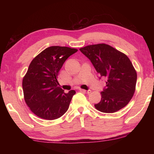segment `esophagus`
Here are the masks:
<instances>
[{
  "instance_id": "34e87169",
  "label": "esophagus",
  "mask_w": 154,
  "mask_h": 154,
  "mask_svg": "<svg viewBox=\"0 0 154 154\" xmlns=\"http://www.w3.org/2000/svg\"><path fill=\"white\" fill-rule=\"evenodd\" d=\"M79 91H80V92H85V93H87V94H90L91 92L90 90H83V89H79Z\"/></svg>"
}]
</instances>
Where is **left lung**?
<instances>
[{"instance_id": "1", "label": "left lung", "mask_w": 154, "mask_h": 154, "mask_svg": "<svg viewBox=\"0 0 154 154\" xmlns=\"http://www.w3.org/2000/svg\"><path fill=\"white\" fill-rule=\"evenodd\" d=\"M79 50L94 66L100 77L106 79L101 100L94 106L103 113H114L126 106L135 92L137 72L122 52L105 43L85 46Z\"/></svg>"}]
</instances>
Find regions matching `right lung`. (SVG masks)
Segmentation results:
<instances>
[{
	"label": "right lung",
	"instance_id": "1",
	"mask_svg": "<svg viewBox=\"0 0 154 154\" xmlns=\"http://www.w3.org/2000/svg\"><path fill=\"white\" fill-rule=\"evenodd\" d=\"M77 51V49L68 47L51 46L30 62L23 78L22 88L25 102L36 116L53 120L68 110L75 91L64 93L57 79L66 60Z\"/></svg>",
	"mask_w": 154,
	"mask_h": 154
}]
</instances>
